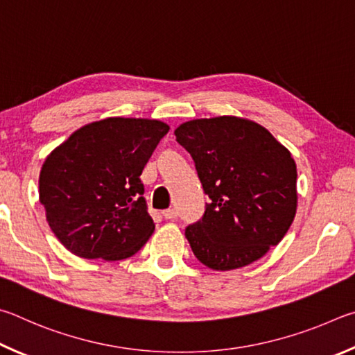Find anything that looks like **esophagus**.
Segmentation results:
<instances>
[{"mask_svg":"<svg viewBox=\"0 0 355 355\" xmlns=\"http://www.w3.org/2000/svg\"><path fill=\"white\" fill-rule=\"evenodd\" d=\"M178 216V212L174 209H166L164 210V218L165 220H174Z\"/></svg>","mask_w":355,"mask_h":355,"instance_id":"34e87169","label":"esophagus"}]
</instances>
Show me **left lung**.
<instances>
[{"mask_svg":"<svg viewBox=\"0 0 355 355\" xmlns=\"http://www.w3.org/2000/svg\"><path fill=\"white\" fill-rule=\"evenodd\" d=\"M174 135L212 200L185 229L196 259L229 271L263 257L296 215L297 173L288 149L260 124L227 115L182 123Z\"/></svg>","mask_w":355,"mask_h":355,"instance_id":"left-lung-1","label":"left lung"}]
</instances>
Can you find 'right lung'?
<instances>
[{"mask_svg": "<svg viewBox=\"0 0 355 355\" xmlns=\"http://www.w3.org/2000/svg\"><path fill=\"white\" fill-rule=\"evenodd\" d=\"M170 126L145 118L85 124L48 155L40 202L55 237L83 259L123 260L154 232L140 174Z\"/></svg>", "mask_w": 355, "mask_h": 355, "instance_id": "add662e5", "label": "right lung"}]
</instances>
